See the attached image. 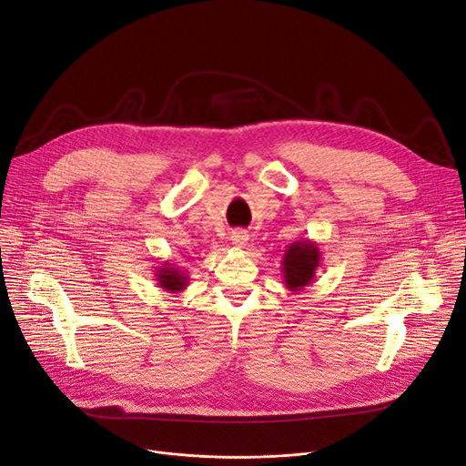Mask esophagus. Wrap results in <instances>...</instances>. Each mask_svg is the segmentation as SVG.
<instances>
[{
	"label": "esophagus",
	"instance_id": "esophagus-1",
	"mask_svg": "<svg viewBox=\"0 0 466 466\" xmlns=\"http://www.w3.org/2000/svg\"><path fill=\"white\" fill-rule=\"evenodd\" d=\"M231 242H233L235 248H245L247 242H248V235L245 231H235L231 235Z\"/></svg>",
	"mask_w": 466,
	"mask_h": 466
}]
</instances>
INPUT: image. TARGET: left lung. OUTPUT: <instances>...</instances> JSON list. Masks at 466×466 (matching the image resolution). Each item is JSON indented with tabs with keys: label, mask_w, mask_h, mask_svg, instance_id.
<instances>
[{
	"label": "left lung",
	"mask_w": 466,
	"mask_h": 466,
	"mask_svg": "<svg viewBox=\"0 0 466 466\" xmlns=\"http://www.w3.org/2000/svg\"><path fill=\"white\" fill-rule=\"evenodd\" d=\"M322 252L313 240H296L282 256V279L290 292H301L315 280Z\"/></svg>",
	"instance_id": "1"
}]
</instances>
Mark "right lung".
<instances>
[{"instance_id":"add662e5","label":"right lung","mask_w":466,"mask_h":466,"mask_svg":"<svg viewBox=\"0 0 466 466\" xmlns=\"http://www.w3.org/2000/svg\"><path fill=\"white\" fill-rule=\"evenodd\" d=\"M155 269H157L155 271V280H157L159 288H163V292H167V294H180L189 284V279L184 273V269L176 268L174 263L165 261Z\"/></svg>"}]
</instances>
